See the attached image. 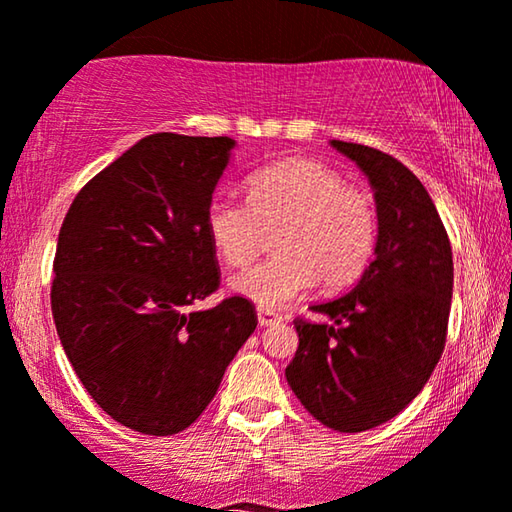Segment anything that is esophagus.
I'll list each match as a JSON object with an SVG mask.
<instances>
[{"mask_svg": "<svg viewBox=\"0 0 512 512\" xmlns=\"http://www.w3.org/2000/svg\"><path fill=\"white\" fill-rule=\"evenodd\" d=\"M256 316H258V325H261V327H272V325H279V322H281L279 313H274L272 309H265V306H258Z\"/></svg>", "mask_w": 512, "mask_h": 512, "instance_id": "esophagus-1", "label": "esophagus"}]
</instances>
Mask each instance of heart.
Segmentation results:
<instances>
[{
  "label": "heart",
  "mask_w": 512,
  "mask_h": 512,
  "mask_svg": "<svg viewBox=\"0 0 512 512\" xmlns=\"http://www.w3.org/2000/svg\"><path fill=\"white\" fill-rule=\"evenodd\" d=\"M274 229L277 256L231 281L265 309L297 300L318 279L332 290L357 281L375 251L377 208L366 190L316 160L272 164L249 178L247 201L219 194L206 208L210 245L231 267L254 261Z\"/></svg>",
  "instance_id": "obj_1"
}]
</instances>
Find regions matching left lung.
I'll list each match as a JSON object with an SVG mask.
<instances>
[{"label": "left lung", "mask_w": 512, "mask_h": 512, "mask_svg": "<svg viewBox=\"0 0 512 512\" xmlns=\"http://www.w3.org/2000/svg\"><path fill=\"white\" fill-rule=\"evenodd\" d=\"M373 187L375 258L350 293L313 304L329 322L295 318L286 380L322 426L364 432L419 396L444 352L453 254L426 187L396 157L332 139Z\"/></svg>", "instance_id": "left-lung-1"}]
</instances>
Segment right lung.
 I'll return each mask as SVG.
<instances>
[{"label":"right lung","mask_w":512,"mask_h":512,"mask_svg":"<svg viewBox=\"0 0 512 512\" xmlns=\"http://www.w3.org/2000/svg\"><path fill=\"white\" fill-rule=\"evenodd\" d=\"M229 137L157 132L93 176L64 217L52 316L89 396L141 435L190 428L258 325L247 297L192 311L219 288L206 208Z\"/></svg>","instance_id":"1"}]
</instances>
